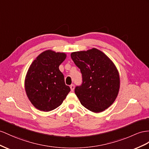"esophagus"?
Returning a JSON list of instances; mask_svg holds the SVG:
<instances>
[{
  "instance_id": "34e87169",
  "label": "esophagus",
  "mask_w": 149,
  "mask_h": 149,
  "mask_svg": "<svg viewBox=\"0 0 149 149\" xmlns=\"http://www.w3.org/2000/svg\"><path fill=\"white\" fill-rule=\"evenodd\" d=\"M70 89H71V91H74L75 86H74V84H71V85H70Z\"/></svg>"
}]
</instances>
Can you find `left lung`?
Listing matches in <instances>:
<instances>
[{"mask_svg": "<svg viewBox=\"0 0 149 149\" xmlns=\"http://www.w3.org/2000/svg\"><path fill=\"white\" fill-rule=\"evenodd\" d=\"M70 56L82 75V84L75 88L81 103L94 113L104 111L119 92L120 75L116 66L96 48L73 52Z\"/></svg>", "mask_w": 149, "mask_h": 149, "instance_id": "1", "label": "left lung"}]
</instances>
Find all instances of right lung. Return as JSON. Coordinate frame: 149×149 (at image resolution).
I'll list each match as a JSON object with an SVG mask.
<instances>
[{
	"label": "right lung",
	"instance_id": "add662e5",
	"mask_svg": "<svg viewBox=\"0 0 149 149\" xmlns=\"http://www.w3.org/2000/svg\"><path fill=\"white\" fill-rule=\"evenodd\" d=\"M65 58V53L47 50L38 55L29 68L24 83L26 93L32 104L40 111L58 108L70 91L59 70Z\"/></svg>",
	"mask_w": 149,
	"mask_h": 149
}]
</instances>
